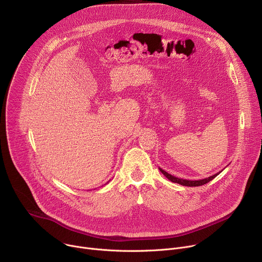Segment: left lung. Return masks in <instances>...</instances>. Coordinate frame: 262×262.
I'll return each instance as SVG.
<instances>
[{
    "mask_svg": "<svg viewBox=\"0 0 262 262\" xmlns=\"http://www.w3.org/2000/svg\"><path fill=\"white\" fill-rule=\"evenodd\" d=\"M159 169H160V171L163 173V175H164L168 180H170L171 182L179 183V184L184 185V186H200V185H203V184H205V183H207V182H210L211 180H213L215 177H217V176L219 175V173L221 172V171H219V172L215 173V175H213V176H211V177L205 178V179H201V180H186V179H180V178H177V177H175V176H171L170 173L166 172L165 170H163V169L160 168V167H159Z\"/></svg>",
    "mask_w": 262,
    "mask_h": 262,
    "instance_id": "left-lung-1",
    "label": "left lung"
}]
</instances>
